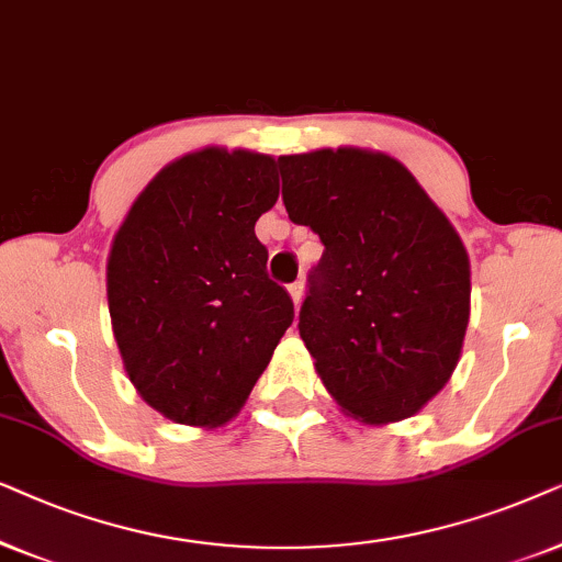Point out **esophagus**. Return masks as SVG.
Wrapping results in <instances>:
<instances>
[{
  "instance_id": "esophagus-1",
  "label": "esophagus",
  "mask_w": 562,
  "mask_h": 562,
  "mask_svg": "<svg viewBox=\"0 0 562 562\" xmlns=\"http://www.w3.org/2000/svg\"><path fill=\"white\" fill-rule=\"evenodd\" d=\"M288 290H290V295H293V301H295V305L303 301V290H305V285H303V280H297V282H293V285H290Z\"/></svg>"
}]
</instances>
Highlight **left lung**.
<instances>
[{
  "label": "left lung",
  "instance_id": "obj_1",
  "mask_svg": "<svg viewBox=\"0 0 562 562\" xmlns=\"http://www.w3.org/2000/svg\"><path fill=\"white\" fill-rule=\"evenodd\" d=\"M277 164L290 221L324 244L297 328L326 391L364 424L414 416L460 359L465 246L391 156L324 148Z\"/></svg>",
  "mask_w": 562,
  "mask_h": 562
}]
</instances>
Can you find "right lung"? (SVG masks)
<instances>
[{
    "label": "right lung",
    "instance_id": "add662e5",
    "mask_svg": "<svg viewBox=\"0 0 562 562\" xmlns=\"http://www.w3.org/2000/svg\"><path fill=\"white\" fill-rule=\"evenodd\" d=\"M272 156L205 148L156 175L120 226L108 303L125 372L171 422L238 414L295 308L254 223L277 203Z\"/></svg>",
    "mask_w": 562,
    "mask_h": 562
}]
</instances>
